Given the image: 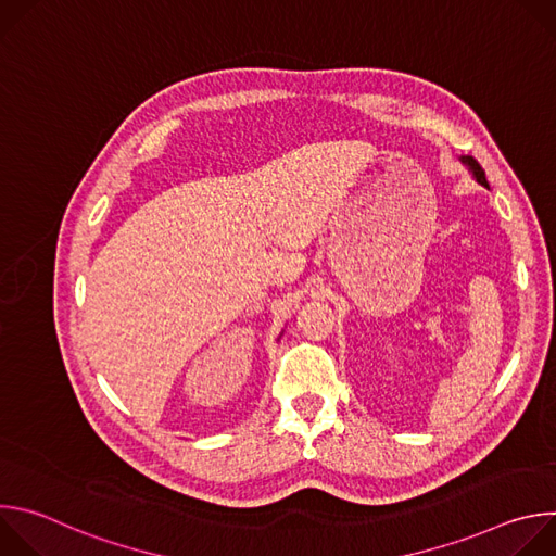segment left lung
<instances>
[{"label": "left lung", "mask_w": 556, "mask_h": 556, "mask_svg": "<svg viewBox=\"0 0 556 556\" xmlns=\"http://www.w3.org/2000/svg\"><path fill=\"white\" fill-rule=\"evenodd\" d=\"M459 161H462V165L472 174V178L478 180L482 187H486L489 189V180H486V174H484V169L480 167V163L475 161L472 155H459Z\"/></svg>", "instance_id": "left-lung-1"}]
</instances>
